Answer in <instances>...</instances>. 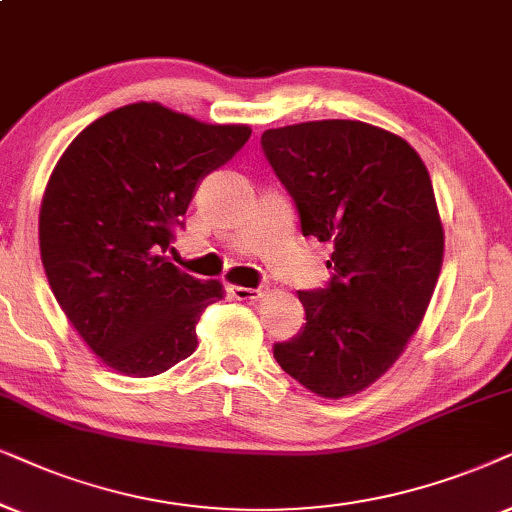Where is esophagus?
Returning a JSON list of instances; mask_svg holds the SVG:
<instances>
[{
	"mask_svg": "<svg viewBox=\"0 0 512 512\" xmlns=\"http://www.w3.org/2000/svg\"><path fill=\"white\" fill-rule=\"evenodd\" d=\"M229 292H231V297H236V299H257L264 295L262 288H241V285H231Z\"/></svg>",
	"mask_w": 512,
	"mask_h": 512,
	"instance_id": "esophagus-1",
	"label": "esophagus"
}]
</instances>
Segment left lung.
I'll return each mask as SVG.
<instances>
[{
    "instance_id": "1",
    "label": "left lung",
    "mask_w": 512,
    "mask_h": 512,
    "mask_svg": "<svg viewBox=\"0 0 512 512\" xmlns=\"http://www.w3.org/2000/svg\"><path fill=\"white\" fill-rule=\"evenodd\" d=\"M262 152L302 234L335 245L332 278L297 292L306 323L274 358L323 398L353 395L405 351L438 283L445 238L431 177L403 138L363 121L271 128Z\"/></svg>"
}]
</instances>
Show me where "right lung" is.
<instances>
[{
    "label": "right lung",
    "mask_w": 512,
    "mask_h": 512,
    "mask_svg": "<svg viewBox=\"0 0 512 512\" xmlns=\"http://www.w3.org/2000/svg\"><path fill=\"white\" fill-rule=\"evenodd\" d=\"M248 138V126L135 102L60 156L39 213L42 264L60 309L112 370L154 377L194 353L196 323L222 285L185 274L168 252L203 177Z\"/></svg>",
    "instance_id": "add662e5"
}]
</instances>
